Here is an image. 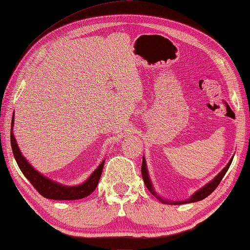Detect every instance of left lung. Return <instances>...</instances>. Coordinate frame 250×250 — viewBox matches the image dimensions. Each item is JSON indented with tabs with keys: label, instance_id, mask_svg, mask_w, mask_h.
<instances>
[{
	"label": "left lung",
	"instance_id": "8db88e82",
	"mask_svg": "<svg viewBox=\"0 0 250 250\" xmlns=\"http://www.w3.org/2000/svg\"><path fill=\"white\" fill-rule=\"evenodd\" d=\"M232 159H234V156L229 160V162L227 163V166L223 168L222 172L219 173L218 175H216V177L213 181H210L209 183H207L205 186H203V188L201 189H198L197 192H195L193 194V195L188 198V200L186 201H182V202H171V201H166L163 200L162 197L159 196L158 194H156V192L154 191L153 188V185H152V182L150 180V176H149V173H147V168H146V159L145 156H143V160H142V167H141V173H142V179L143 181H145L146 183V186L147 188V189L151 192V194H153V195L158 198V200L160 202H162L163 204H173V205H180V204H185V203H193V202H198V201H202L204 200L205 197H207L209 195L210 193H213L215 191V188H217L218 184L221 183V181L223 180L224 175L226 174V172L228 168H229L230 164H231V161Z\"/></svg>",
	"mask_w": 250,
	"mask_h": 250
}]
</instances>
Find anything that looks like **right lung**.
<instances>
[{
    "label": "right lung",
    "instance_id": "obj_1",
    "mask_svg": "<svg viewBox=\"0 0 250 250\" xmlns=\"http://www.w3.org/2000/svg\"><path fill=\"white\" fill-rule=\"evenodd\" d=\"M13 126H14V116L12 118L11 124V146L12 151H13L14 158L16 160L19 167L21 168L25 177L31 182V184L36 188L42 196L49 200H58V201H74V200H82L83 197H87L88 195L95 191L97 185L99 183L101 173H103L104 161H103L99 164V167L92 172V174L88 177V179L83 182V184L76 185V186H66L62 184H59L57 182L48 179V177L41 174L37 172L31 164L27 162V160L24 158V155L21 153L19 149L18 143H16L14 133H13Z\"/></svg>",
    "mask_w": 250,
    "mask_h": 250
}]
</instances>
